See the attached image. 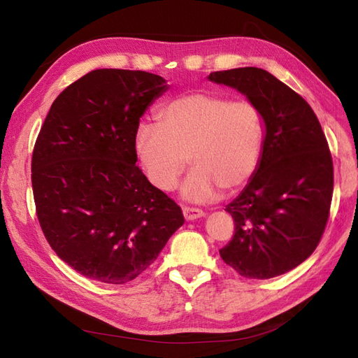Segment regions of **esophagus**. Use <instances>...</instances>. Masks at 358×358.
I'll list each match as a JSON object with an SVG mask.
<instances>
[{
  "instance_id": "esophagus-1",
  "label": "esophagus",
  "mask_w": 358,
  "mask_h": 358,
  "mask_svg": "<svg viewBox=\"0 0 358 358\" xmlns=\"http://www.w3.org/2000/svg\"><path fill=\"white\" fill-rule=\"evenodd\" d=\"M182 212H183V216H185L187 221H194V220L203 218L204 216V212L197 208H183Z\"/></svg>"
}]
</instances>
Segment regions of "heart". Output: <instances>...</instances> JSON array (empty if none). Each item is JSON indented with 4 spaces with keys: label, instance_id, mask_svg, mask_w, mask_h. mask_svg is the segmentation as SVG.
<instances>
[{
    "label": "heart",
    "instance_id": "heart-1",
    "mask_svg": "<svg viewBox=\"0 0 358 358\" xmlns=\"http://www.w3.org/2000/svg\"><path fill=\"white\" fill-rule=\"evenodd\" d=\"M157 117L158 122L140 124L134 136L136 154L155 188L175 189L188 162L194 169L182 196L192 203L213 201L222 188L236 191L254 176L264 122L252 101L194 91L166 101Z\"/></svg>",
    "mask_w": 358,
    "mask_h": 358
}]
</instances>
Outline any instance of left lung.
Wrapping results in <instances>:
<instances>
[{
    "mask_svg": "<svg viewBox=\"0 0 358 358\" xmlns=\"http://www.w3.org/2000/svg\"><path fill=\"white\" fill-rule=\"evenodd\" d=\"M209 79L245 94L266 124L255 175L225 208L234 233L220 255L243 278L284 275L310 257L326 230L333 196L327 138L306 100L268 71L233 69Z\"/></svg>",
    "mask_w": 358,
    "mask_h": 358,
    "instance_id": "8db88e82",
    "label": "left lung"
}]
</instances>
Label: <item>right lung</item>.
<instances>
[{
    "instance_id": "obj_1",
    "label": "right lung",
    "mask_w": 358,
    "mask_h": 358,
    "mask_svg": "<svg viewBox=\"0 0 358 358\" xmlns=\"http://www.w3.org/2000/svg\"><path fill=\"white\" fill-rule=\"evenodd\" d=\"M167 91L161 76L101 69L53 101L31 161L36 213L50 248L86 278L121 285L158 258L182 209L136 166V129Z\"/></svg>"
}]
</instances>
